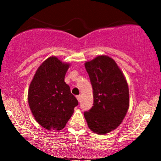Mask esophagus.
I'll use <instances>...</instances> for the list:
<instances>
[{"label": "esophagus", "instance_id": "esophagus-1", "mask_svg": "<svg viewBox=\"0 0 161 161\" xmlns=\"http://www.w3.org/2000/svg\"><path fill=\"white\" fill-rule=\"evenodd\" d=\"M76 98H77V100H78V101H80V99H81V96H80V95H77V96H76Z\"/></svg>", "mask_w": 161, "mask_h": 161}]
</instances>
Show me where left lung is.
I'll list each match as a JSON object with an SVG mask.
<instances>
[{
	"label": "left lung",
	"instance_id": "left-lung-1",
	"mask_svg": "<svg viewBox=\"0 0 161 161\" xmlns=\"http://www.w3.org/2000/svg\"><path fill=\"white\" fill-rule=\"evenodd\" d=\"M85 66L93 88L94 104L84 116L92 132L107 134L121 124L128 111V84L111 57L97 56Z\"/></svg>",
	"mask_w": 161,
	"mask_h": 161
}]
</instances>
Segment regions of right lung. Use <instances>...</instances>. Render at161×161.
Instances as JSON below:
<instances>
[{"mask_svg":"<svg viewBox=\"0 0 161 161\" xmlns=\"http://www.w3.org/2000/svg\"><path fill=\"white\" fill-rule=\"evenodd\" d=\"M69 64L51 57L37 69L29 88L28 101L32 115L47 130H61L78 105L64 82Z\"/></svg>","mask_w":161,"mask_h":161,"instance_id":"add662e5","label":"right lung"}]
</instances>
